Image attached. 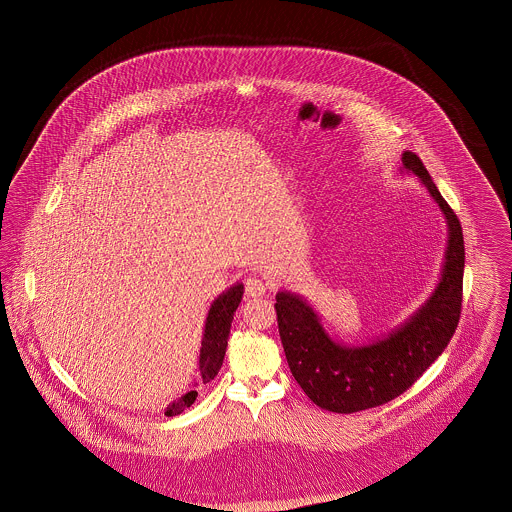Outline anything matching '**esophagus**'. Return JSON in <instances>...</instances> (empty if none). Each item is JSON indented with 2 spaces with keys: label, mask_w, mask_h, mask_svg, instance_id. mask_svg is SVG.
I'll list each match as a JSON object with an SVG mask.
<instances>
[{
  "label": "esophagus",
  "mask_w": 512,
  "mask_h": 512,
  "mask_svg": "<svg viewBox=\"0 0 512 512\" xmlns=\"http://www.w3.org/2000/svg\"><path fill=\"white\" fill-rule=\"evenodd\" d=\"M267 293V284L257 278V276H249L245 278V295L247 297H261Z\"/></svg>",
  "instance_id": "34e87169"
}]
</instances>
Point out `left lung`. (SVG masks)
Masks as SVG:
<instances>
[{
	"mask_svg": "<svg viewBox=\"0 0 512 512\" xmlns=\"http://www.w3.org/2000/svg\"><path fill=\"white\" fill-rule=\"evenodd\" d=\"M401 172L418 176L447 222V247L436 290L426 303L382 338L361 345L334 340L315 309L297 293H276L280 340L293 378L320 409L357 413L409 390L453 338L463 303V228L432 176L405 151Z\"/></svg>",
	"mask_w": 512,
	"mask_h": 512,
	"instance_id": "1",
	"label": "left lung"
}]
</instances>
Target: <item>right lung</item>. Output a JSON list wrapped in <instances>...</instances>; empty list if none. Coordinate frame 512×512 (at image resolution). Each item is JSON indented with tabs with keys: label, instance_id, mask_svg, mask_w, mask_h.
<instances>
[{
	"label": "right lung",
	"instance_id": "obj_1",
	"mask_svg": "<svg viewBox=\"0 0 512 512\" xmlns=\"http://www.w3.org/2000/svg\"><path fill=\"white\" fill-rule=\"evenodd\" d=\"M242 295H244V284H234L226 292L220 293L219 297L211 303V309L205 320L201 349H199V376L203 384L211 382L219 374L224 353H226V345H228L230 326L234 320V313L242 301ZM195 397H197V391H186L182 397L169 403L165 414L176 416L182 413L194 403Z\"/></svg>",
	"mask_w": 512,
	"mask_h": 512
}]
</instances>
